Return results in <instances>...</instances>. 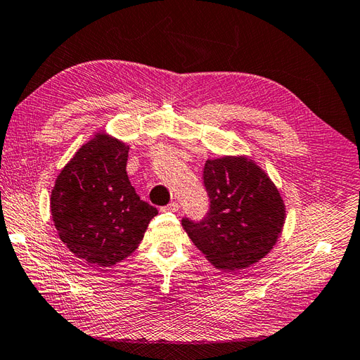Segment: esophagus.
Returning <instances> with one entry per match:
<instances>
[{
    "mask_svg": "<svg viewBox=\"0 0 360 360\" xmlns=\"http://www.w3.org/2000/svg\"><path fill=\"white\" fill-rule=\"evenodd\" d=\"M162 212H179V204L176 201H171L168 205L162 207Z\"/></svg>",
    "mask_w": 360,
    "mask_h": 360,
    "instance_id": "34e87169",
    "label": "esophagus"
}]
</instances>
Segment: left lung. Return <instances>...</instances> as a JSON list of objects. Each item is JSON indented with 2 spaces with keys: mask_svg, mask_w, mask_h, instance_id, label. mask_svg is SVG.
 I'll return each mask as SVG.
<instances>
[{
  "mask_svg": "<svg viewBox=\"0 0 360 360\" xmlns=\"http://www.w3.org/2000/svg\"><path fill=\"white\" fill-rule=\"evenodd\" d=\"M202 183L209 212L181 225L207 259L222 270H240L270 252L285 219L278 189L246 158L207 160Z\"/></svg>",
  "mask_w": 360,
  "mask_h": 360,
  "instance_id": "8db88e82",
  "label": "left lung"
}]
</instances>
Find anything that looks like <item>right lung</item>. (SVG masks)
<instances>
[{
	"instance_id": "right-lung-1",
	"label": "right lung",
	"mask_w": 360,
	"mask_h": 360,
	"mask_svg": "<svg viewBox=\"0 0 360 360\" xmlns=\"http://www.w3.org/2000/svg\"><path fill=\"white\" fill-rule=\"evenodd\" d=\"M127 155L122 141L97 134L76 151L52 189L51 212L60 238L96 267L114 266L132 254L158 214L130 183Z\"/></svg>"
}]
</instances>
